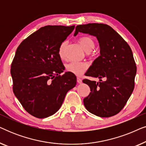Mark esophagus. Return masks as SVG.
Returning a JSON list of instances; mask_svg holds the SVG:
<instances>
[{"label":"esophagus","instance_id":"34e87169","mask_svg":"<svg viewBox=\"0 0 146 146\" xmlns=\"http://www.w3.org/2000/svg\"><path fill=\"white\" fill-rule=\"evenodd\" d=\"M77 82L78 84H81L82 82V80L81 78H80L79 77L77 78Z\"/></svg>","mask_w":146,"mask_h":146}]
</instances>
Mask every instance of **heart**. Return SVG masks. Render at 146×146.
Segmentation results:
<instances>
[{
  "label": "heart",
  "mask_w": 146,
  "mask_h": 146,
  "mask_svg": "<svg viewBox=\"0 0 146 146\" xmlns=\"http://www.w3.org/2000/svg\"><path fill=\"white\" fill-rule=\"evenodd\" d=\"M79 44L84 50L86 52H90L95 48V42L92 38L89 36H83L78 40ZM68 46V42L64 41L60 45L58 48V56L62 60L66 58V49ZM66 70L76 76H81L88 68L87 64L84 62H72L66 66Z\"/></svg>",
  "instance_id": "heart-1"
}]
</instances>
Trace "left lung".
Returning <instances> with one entry per match:
<instances>
[{
  "label": "left lung",
  "instance_id": "1",
  "mask_svg": "<svg viewBox=\"0 0 146 146\" xmlns=\"http://www.w3.org/2000/svg\"><path fill=\"white\" fill-rule=\"evenodd\" d=\"M78 33L95 36L100 47V56L85 74L98 78L100 82L84 80L91 91L84 99V104L97 116H113L124 107L134 88L136 66L132 51L123 38L107 25H78L74 36Z\"/></svg>",
  "mask_w": 146,
  "mask_h": 146
}]
</instances>
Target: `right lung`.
Listing matches in <instances>:
<instances>
[{
	"label": "right lung",
	"mask_w": 146,
	"mask_h": 146,
	"mask_svg": "<svg viewBox=\"0 0 146 146\" xmlns=\"http://www.w3.org/2000/svg\"><path fill=\"white\" fill-rule=\"evenodd\" d=\"M74 26H46L22 42L11 65L13 92L25 110L45 118L60 108L76 76L65 72L58 56L60 45Z\"/></svg>",
	"instance_id": "obj_1"
}]
</instances>
